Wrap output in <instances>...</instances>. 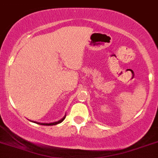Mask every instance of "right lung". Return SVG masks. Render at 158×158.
Segmentation results:
<instances>
[{
  "instance_id": "obj_1",
  "label": "right lung",
  "mask_w": 158,
  "mask_h": 158,
  "mask_svg": "<svg viewBox=\"0 0 158 158\" xmlns=\"http://www.w3.org/2000/svg\"><path fill=\"white\" fill-rule=\"evenodd\" d=\"M65 118H66V115H65L61 120H59V121H56V122H53V123H37V122H35V121H33V122H35V123H37V124H41V125H48V126H49V125H56V124L61 123L62 121H63V120L65 119Z\"/></svg>"
}]
</instances>
